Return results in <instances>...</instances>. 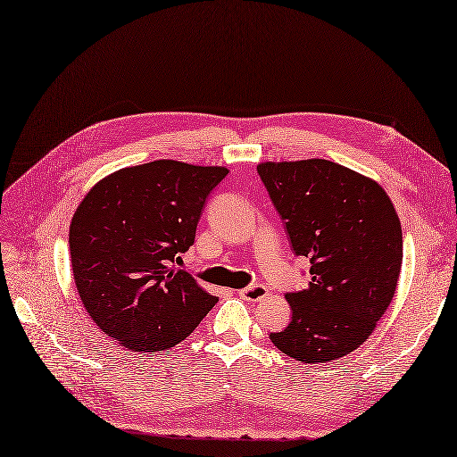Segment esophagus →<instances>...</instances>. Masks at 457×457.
I'll return each instance as SVG.
<instances>
[{
    "mask_svg": "<svg viewBox=\"0 0 457 457\" xmlns=\"http://www.w3.org/2000/svg\"><path fill=\"white\" fill-rule=\"evenodd\" d=\"M238 295H240L244 301L255 303V301H261L262 297H267V287H265V286H252V287H244V289H240Z\"/></svg>",
    "mask_w": 457,
    "mask_h": 457,
    "instance_id": "obj_1",
    "label": "esophagus"
}]
</instances>
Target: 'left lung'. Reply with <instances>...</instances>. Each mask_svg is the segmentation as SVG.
I'll use <instances>...</instances> for the list:
<instances>
[{
  "mask_svg": "<svg viewBox=\"0 0 457 457\" xmlns=\"http://www.w3.org/2000/svg\"><path fill=\"white\" fill-rule=\"evenodd\" d=\"M257 171L312 274L307 289L286 294L292 322L270 341L299 362L336 361L373 334L395 297L403 267L395 205L378 181L322 158L261 162Z\"/></svg>",
  "mask_w": 457,
  "mask_h": 457,
  "instance_id": "left-lung-1",
  "label": "left lung"
}]
</instances>
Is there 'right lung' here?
I'll list each match as a JSON object with an SVG mask.
<instances>
[{
    "label": "right lung",
    "instance_id": "obj_1",
    "mask_svg": "<svg viewBox=\"0 0 457 457\" xmlns=\"http://www.w3.org/2000/svg\"><path fill=\"white\" fill-rule=\"evenodd\" d=\"M227 173L156 160L103 177L79 202L68 238L78 295L121 347L171 349L215 305L173 261L195 244L205 198Z\"/></svg>",
    "mask_w": 457,
    "mask_h": 457
}]
</instances>
